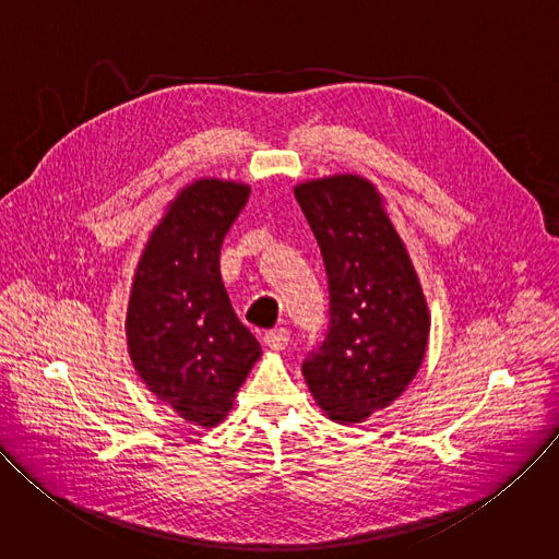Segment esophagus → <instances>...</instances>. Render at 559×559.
<instances>
[{
  "label": "esophagus",
  "mask_w": 559,
  "mask_h": 559,
  "mask_svg": "<svg viewBox=\"0 0 559 559\" xmlns=\"http://www.w3.org/2000/svg\"><path fill=\"white\" fill-rule=\"evenodd\" d=\"M263 343L272 352H283L287 347V343H289V332L283 330V328L281 330H272V332H267L263 336Z\"/></svg>",
  "instance_id": "1"
}]
</instances>
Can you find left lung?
<instances>
[{
	"mask_svg": "<svg viewBox=\"0 0 559 559\" xmlns=\"http://www.w3.org/2000/svg\"><path fill=\"white\" fill-rule=\"evenodd\" d=\"M294 197L330 285L328 334L302 376L330 420L356 425L416 378L431 328L427 298L373 183L336 175L296 186Z\"/></svg>",
	"mask_w": 559,
	"mask_h": 559,
	"instance_id": "obj_1",
	"label": "left lung"
}]
</instances>
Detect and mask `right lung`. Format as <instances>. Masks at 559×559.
Masks as SVG:
<instances>
[{
  "label": "right lung",
  "instance_id": "1",
  "mask_svg": "<svg viewBox=\"0 0 559 559\" xmlns=\"http://www.w3.org/2000/svg\"><path fill=\"white\" fill-rule=\"evenodd\" d=\"M250 186L199 179L186 186L152 229L139 259L128 316V352L145 386L183 420L218 425L261 358L238 321L218 257Z\"/></svg>",
  "mask_w": 559,
  "mask_h": 559
}]
</instances>
